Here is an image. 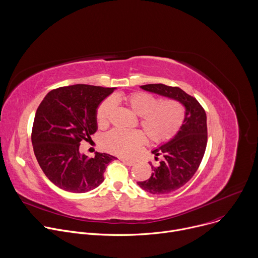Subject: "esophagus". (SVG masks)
<instances>
[{"label": "esophagus", "mask_w": 258, "mask_h": 258, "mask_svg": "<svg viewBox=\"0 0 258 258\" xmlns=\"http://www.w3.org/2000/svg\"><path fill=\"white\" fill-rule=\"evenodd\" d=\"M120 160H121L124 164H126V165H128V166H133V165L135 164V161H132V160H128V159H125V158H120Z\"/></svg>", "instance_id": "34e87169"}]
</instances>
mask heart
Wrapping results in <instances>:
<instances>
[{
    "label": "heart",
    "instance_id": "obj_1",
    "mask_svg": "<svg viewBox=\"0 0 258 258\" xmlns=\"http://www.w3.org/2000/svg\"><path fill=\"white\" fill-rule=\"evenodd\" d=\"M123 102L132 111L140 116V124L152 143L160 144L171 139L180 128L185 112L182 106L174 100L159 102L154 96L137 92L126 96L116 95L105 100L97 110V122L100 126L109 123L115 104ZM145 137L139 131L124 132L113 130L103 138L104 148L114 154L132 156L144 143Z\"/></svg>",
    "mask_w": 258,
    "mask_h": 258
}]
</instances>
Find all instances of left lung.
I'll use <instances>...</instances> for the list:
<instances>
[{"label": "left lung", "mask_w": 258, "mask_h": 258, "mask_svg": "<svg viewBox=\"0 0 258 258\" xmlns=\"http://www.w3.org/2000/svg\"><path fill=\"white\" fill-rule=\"evenodd\" d=\"M144 91L154 93L179 102L185 107L183 122L172 139L152 153L155 160L161 155L157 166L152 167L151 176L138 181V185L151 194H167L187 183L198 169L207 145L206 113L199 102L177 87L163 84L141 86Z\"/></svg>", "instance_id": "8db88e82"}]
</instances>
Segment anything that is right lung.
<instances>
[{
	"mask_svg": "<svg viewBox=\"0 0 258 258\" xmlns=\"http://www.w3.org/2000/svg\"><path fill=\"white\" fill-rule=\"evenodd\" d=\"M116 88L89 85L61 87L49 92L33 120V152L46 176L58 188L86 193L99 187L104 171L116 157L96 152L95 157L80 152L83 140L98 130L97 109Z\"/></svg>",
	"mask_w": 258,
	"mask_h": 258,
	"instance_id": "1",
	"label": "right lung"
}]
</instances>
